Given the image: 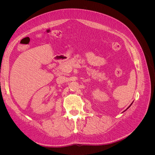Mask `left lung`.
<instances>
[{
  "mask_svg": "<svg viewBox=\"0 0 155 155\" xmlns=\"http://www.w3.org/2000/svg\"><path fill=\"white\" fill-rule=\"evenodd\" d=\"M133 102H132V104H133ZM132 104H131V105H129V107H127V109H129V107H130V106H131V105H132ZM127 109H126V110H124V111H126V110H127Z\"/></svg>",
  "mask_w": 155,
  "mask_h": 155,
  "instance_id": "left-lung-1",
  "label": "left lung"
}]
</instances>
